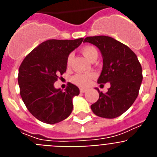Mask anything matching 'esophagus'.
Segmentation results:
<instances>
[{"label":"esophagus","mask_w":157,"mask_h":157,"mask_svg":"<svg viewBox=\"0 0 157 157\" xmlns=\"http://www.w3.org/2000/svg\"><path fill=\"white\" fill-rule=\"evenodd\" d=\"M87 90H88V89H84V88H81V89H80V92H81V93H85V92H87Z\"/></svg>","instance_id":"obj_1"}]
</instances>
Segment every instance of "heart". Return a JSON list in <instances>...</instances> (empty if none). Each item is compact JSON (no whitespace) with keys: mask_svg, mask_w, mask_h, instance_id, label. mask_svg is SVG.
<instances>
[{"mask_svg":"<svg viewBox=\"0 0 157 157\" xmlns=\"http://www.w3.org/2000/svg\"><path fill=\"white\" fill-rule=\"evenodd\" d=\"M82 53L85 55V56L90 61H93L94 60H97L98 56V52L97 48L91 45L85 46L81 49ZM72 58V54L70 53L67 57V66H68L71 63V60ZM96 76L94 72H88V73H76L74 76H72L71 81L72 83L81 87H87L90 85L91 81Z\"/></svg>","mask_w":157,"mask_h":157,"instance_id":"b5f03b06","label":"heart"}]
</instances>
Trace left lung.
Masks as SVG:
<instances>
[{
  "mask_svg": "<svg viewBox=\"0 0 157 157\" xmlns=\"http://www.w3.org/2000/svg\"><path fill=\"white\" fill-rule=\"evenodd\" d=\"M84 42L94 44L103 56V68L97 82H109L106 93L100 92L99 99L91 105L92 111L100 117L113 119L123 114L132 106L141 85V64L127 45L107 36H88Z\"/></svg>",
  "mask_w": 157,
  "mask_h": 157,
  "instance_id": "8db88e82",
  "label": "left lung"
}]
</instances>
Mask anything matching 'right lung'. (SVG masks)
<instances>
[{"instance_id": "add662e5", "label": "right lung", "mask_w": 157, "mask_h": 157, "mask_svg": "<svg viewBox=\"0 0 157 157\" xmlns=\"http://www.w3.org/2000/svg\"><path fill=\"white\" fill-rule=\"evenodd\" d=\"M83 40H45L28 54L20 65V94L28 110L39 121L54 124L72 113V100L80 93L78 87L68 83L63 91L55 89L53 84L66 72L67 57Z\"/></svg>"}]
</instances>
